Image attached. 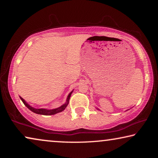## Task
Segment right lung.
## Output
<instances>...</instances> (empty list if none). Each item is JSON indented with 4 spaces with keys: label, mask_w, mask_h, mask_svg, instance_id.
<instances>
[{
    "label": "right lung",
    "mask_w": 158,
    "mask_h": 158,
    "mask_svg": "<svg viewBox=\"0 0 158 158\" xmlns=\"http://www.w3.org/2000/svg\"><path fill=\"white\" fill-rule=\"evenodd\" d=\"M72 93H73V91H72L68 95V98H67V102L65 104V105H62L61 106H60V107H58L57 109H51V110H48V109H35L33 107H32V106H31L30 105H28V103H26L25 100H23V99L22 98H21V100H22L23 103L26 106H27V107L30 109L31 111H32L33 112H34V113L35 114H42V115H53V114H56L57 113H59V112H61L63 111L64 109H65L66 108V106H68V102H69V98H70V96H71V94Z\"/></svg>",
    "instance_id": "add662e5"
}]
</instances>
